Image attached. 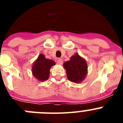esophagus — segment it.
<instances>
[{"label":"esophagus","mask_w":123,"mask_h":123,"mask_svg":"<svg viewBox=\"0 0 123 123\" xmlns=\"http://www.w3.org/2000/svg\"><path fill=\"white\" fill-rule=\"evenodd\" d=\"M57 63L59 65H62L63 63V60L62 58H58L57 60Z\"/></svg>","instance_id":"obj_1"}]
</instances>
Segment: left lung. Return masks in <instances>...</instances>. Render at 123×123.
I'll return each mask as SVG.
<instances>
[{
  "instance_id": "8db88e82",
  "label": "left lung",
  "mask_w": 123,
  "mask_h": 123,
  "mask_svg": "<svg viewBox=\"0 0 123 123\" xmlns=\"http://www.w3.org/2000/svg\"><path fill=\"white\" fill-rule=\"evenodd\" d=\"M63 67L66 70L68 80L74 83H80L86 78L87 74L88 65L86 60L78 53L65 62Z\"/></svg>"
}]
</instances>
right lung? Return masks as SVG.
Wrapping results in <instances>:
<instances>
[{
	"label": "right lung",
	"instance_id": "add662e5",
	"mask_svg": "<svg viewBox=\"0 0 123 123\" xmlns=\"http://www.w3.org/2000/svg\"><path fill=\"white\" fill-rule=\"evenodd\" d=\"M54 60L46 58L45 55L40 54L32 65V74L38 81H45L49 79L50 70L52 66L55 65Z\"/></svg>",
	"mask_w": 123,
	"mask_h": 123
}]
</instances>
